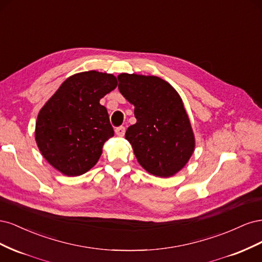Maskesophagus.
I'll list each match as a JSON object with an SVG mask.
<instances>
[{"label": "esophagus", "instance_id": "34e87169", "mask_svg": "<svg viewBox=\"0 0 262 262\" xmlns=\"http://www.w3.org/2000/svg\"><path fill=\"white\" fill-rule=\"evenodd\" d=\"M124 133H125V128L124 126H118V128L116 129V134L117 136H119V137H123L124 136Z\"/></svg>", "mask_w": 262, "mask_h": 262}]
</instances>
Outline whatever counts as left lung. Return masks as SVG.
<instances>
[{
	"mask_svg": "<svg viewBox=\"0 0 262 262\" xmlns=\"http://www.w3.org/2000/svg\"><path fill=\"white\" fill-rule=\"evenodd\" d=\"M118 89L134 106L137 123L125 139L139 164L157 177H170L185 167L194 150V136L177 91L157 76L121 73Z\"/></svg>",
	"mask_w": 262,
	"mask_h": 262,
	"instance_id": "obj_1",
	"label": "left lung"
}]
</instances>
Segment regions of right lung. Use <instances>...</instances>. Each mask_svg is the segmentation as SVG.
<instances>
[{
    "label": "right lung",
    "mask_w": 262,
    "mask_h": 262,
    "mask_svg": "<svg viewBox=\"0 0 262 262\" xmlns=\"http://www.w3.org/2000/svg\"><path fill=\"white\" fill-rule=\"evenodd\" d=\"M117 85L113 74L97 71L74 74L39 112L37 145L47 162L63 175L89 171L98 162L105 142L114 137L107 109L99 100Z\"/></svg>",
    "instance_id": "obj_1"
}]
</instances>
